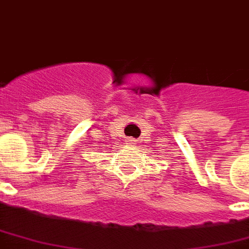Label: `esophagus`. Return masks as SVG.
Here are the masks:
<instances>
[{
	"label": "esophagus",
	"instance_id": "obj_1",
	"mask_svg": "<svg viewBox=\"0 0 249 249\" xmlns=\"http://www.w3.org/2000/svg\"><path fill=\"white\" fill-rule=\"evenodd\" d=\"M126 143H129V145H132V143H134V140H132V138H129L128 141H126Z\"/></svg>",
	"mask_w": 249,
	"mask_h": 249
}]
</instances>
